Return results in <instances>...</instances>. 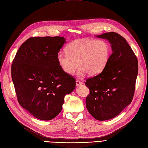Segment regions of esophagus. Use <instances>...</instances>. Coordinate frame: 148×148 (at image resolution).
Instances as JSON below:
<instances>
[{
	"mask_svg": "<svg viewBox=\"0 0 148 148\" xmlns=\"http://www.w3.org/2000/svg\"><path fill=\"white\" fill-rule=\"evenodd\" d=\"M82 84H83V83H82V82L79 81V80H77V81H76V85H77V86H80V85H82Z\"/></svg>",
	"mask_w": 148,
	"mask_h": 148,
	"instance_id": "esophagus-1",
	"label": "esophagus"
}]
</instances>
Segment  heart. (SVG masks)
<instances>
[{"label": "heart", "instance_id": "heart-1", "mask_svg": "<svg viewBox=\"0 0 148 148\" xmlns=\"http://www.w3.org/2000/svg\"><path fill=\"white\" fill-rule=\"evenodd\" d=\"M66 54L58 53V64L64 73L71 75L78 66L80 73H86L95 76L102 73L109 62L111 47L105 40L80 39L68 44L65 48Z\"/></svg>", "mask_w": 148, "mask_h": 148}]
</instances>
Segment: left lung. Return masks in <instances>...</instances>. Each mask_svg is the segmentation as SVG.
I'll list each match as a JSON object with an SVG mask.
<instances>
[{
	"label": "left lung",
	"instance_id": "left-lung-1",
	"mask_svg": "<svg viewBox=\"0 0 148 148\" xmlns=\"http://www.w3.org/2000/svg\"><path fill=\"white\" fill-rule=\"evenodd\" d=\"M106 39L112 53L105 69L97 76L86 80L90 90L86 98L89 113L99 121L118 116L132 100L138 73V62L125 39L116 32L95 36Z\"/></svg>",
	"mask_w": 148,
	"mask_h": 148
}]
</instances>
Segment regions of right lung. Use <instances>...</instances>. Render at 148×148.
Here are the masks:
<instances>
[{
	"instance_id": "obj_1",
	"label": "right lung",
	"mask_w": 148,
	"mask_h": 148,
	"mask_svg": "<svg viewBox=\"0 0 148 148\" xmlns=\"http://www.w3.org/2000/svg\"><path fill=\"white\" fill-rule=\"evenodd\" d=\"M66 39L34 37L18 49L11 67L20 106L36 118L49 121L62 110L64 98L75 88V79L62 70L56 56Z\"/></svg>"
}]
</instances>
